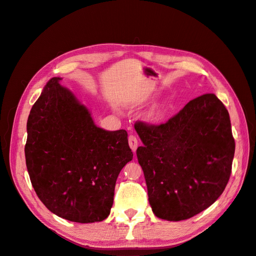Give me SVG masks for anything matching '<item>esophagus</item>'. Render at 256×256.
Masks as SVG:
<instances>
[{
	"label": "esophagus",
	"instance_id": "obj_1",
	"mask_svg": "<svg viewBox=\"0 0 256 256\" xmlns=\"http://www.w3.org/2000/svg\"><path fill=\"white\" fill-rule=\"evenodd\" d=\"M128 142H129V146H130V148L134 150V152H136V148H138V138L134 136V134H130L129 136H128Z\"/></svg>",
	"mask_w": 256,
	"mask_h": 256
}]
</instances>
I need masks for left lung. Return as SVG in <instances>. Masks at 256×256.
Masks as SVG:
<instances>
[{
  "label": "left lung",
  "instance_id": "left-lung-1",
  "mask_svg": "<svg viewBox=\"0 0 256 256\" xmlns=\"http://www.w3.org/2000/svg\"><path fill=\"white\" fill-rule=\"evenodd\" d=\"M136 157L154 214L180 221L205 210L228 182L235 154L226 108L214 94L192 99L166 122L134 124Z\"/></svg>",
  "mask_w": 256,
  "mask_h": 256
}]
</instances>
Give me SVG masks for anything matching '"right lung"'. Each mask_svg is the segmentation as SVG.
I'll list each match as a JSON object with an SVG mask.
<instances>
[{"mask_svg": "<svg viewBox=\"0 0 256 256\" xmlns=\"http://www.w3.org/2000/svg\"><path fill=\"white\" fill-rule=\"evenodd\" d=\"M60 80L48 81L28 115L30 180L51 212L72 222H99L110 214L116 180L134 154L127 131L97 127Z\"/></svg>", "mask_w": 256, "mask_h": 256, "instance_id": "add662e5", "label": "right lung"}]
</instances>
